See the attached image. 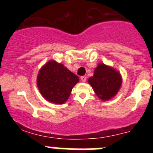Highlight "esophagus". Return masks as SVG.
<instances>
[{
  "label": "esophagus",
  "mask_w": 153,
  "mask_h": 153,
  "mask_svg": "<svg viewBox=\"0 0 153 153\" xmlns=\"http://www.w3.org/2000/svg\"><path fill=\"white\" fill-rule=\"evenodd\" d=\"M80 79L82 81H83V82H86V76H81V77H80Z\"/></svg>",
  "instance_id": "esophagus-1"
}]
</instances>
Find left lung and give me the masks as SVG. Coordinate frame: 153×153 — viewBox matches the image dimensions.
I'll list each match as a JSON object with an SVG mask.
<instances>
[{
    "instance_id": "1",
    "label": "left lung",
    "mask_w": 153,
    "mask_h": 153,
    "mask_svg": "<svg viewBox=\"0 0 153 153\" xmlns=\"http://www.w3.org/2000/svg\"><path fill=\"white\" fill-rule=\"evenodd\" d=\"M88 82L99 98L107 100L117 94L122 84V79L114 69L100 63L94 70L93 76L89 78Z\"/></svg>"
}]
</instances>
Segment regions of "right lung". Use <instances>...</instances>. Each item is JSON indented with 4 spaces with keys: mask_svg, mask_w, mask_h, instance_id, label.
Listing matches in <instances>:
<instances>
[{
    "mask_svg": "<svg viewBox=\"0 0 153 153\" xmlns=\"http://www.w3.org/2000/svg\"><path fill=\"white\" fill-rule=\"evenodd\" d=\"M79 77L61 63L51 60L39 71L37 86L42 96L53 103L63 104L67 100Z\"/></svg>",
    "mask_w": 153,
    "mask_h": 153,
    "instance_id": "1",
    "label": "right lung"
}]
</instances>
